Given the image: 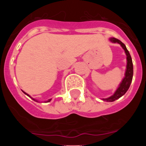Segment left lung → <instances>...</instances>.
<instances>
[{"label":"left lung","instance_id":"1","mask_svg":"<svg viewBox=\"0 0 146 146\" xmlns=\"http://www.w3.org/2000/svg\"><path fill=\"white\" fill-rule=\"evenodd\" d=\"M110 41L113 43H118L122 46V48L124 49L125 53H126V56H127V66H126V73H125V77L123 79L122 82H121L120 85L118 88V89L116 90L114 95L106 99H102L104 101L106 102H114L116 100H118L121 97L123 96L127 90H129V87H130L132 79H133V63H132L131 57L130 54H129V51L126 48V46L123 43H122L120 40L116 38H111Z\"/></svg>","mask_w":146,"mask_h":146}]
</instances>
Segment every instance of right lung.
Returning <instances> with one entry per match:
<instances>
[{"label":"right lung","instance_id":"1","mask_svg":"<svg viewBox=\"0 0 146 146\" xmlns=\"http://www.w3.org/2000/svg\"><path fill=\"white\" fill-rule=\"evenodd\" d=\"M24 92V93H25V95H27V96H29V98H31V97H30V96H29V95H28V94H27V93H26V92ZM32 100H35V101L37 102V101H36V100H35V99H33V98H32ZM50 101H51V100H48V101H47V102H50Z\"/></svg>","mask_w":146,"mask_h":146}]
</instances>
